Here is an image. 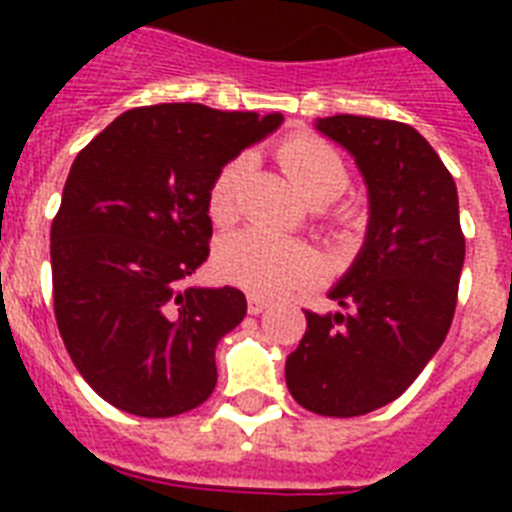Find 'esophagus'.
<instances>
[{
	"instance_id": "1",
	"label": "esophagus",
	"mask_w": 512,
	"mask_h": 512,
	"mask_svg": "<svg viewBox=\"0 0 512 512\" xmlns=\"http://www.w3.org/2000/svg\"><path fill=\"white\" fill-rule=\"evenodd\" d=\"M265 308H268V300L260 295H249L247 297V311L252 313V316H257V313H263Z\"/></svg>"
}]
</instances>
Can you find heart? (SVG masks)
<instances>
[{
	"instance_id": "b5f03b06",
	"label": "heart",
	"mask_w": 512,
	"mask_h": 512,
	"mask_svg": "<svg viewBox=\"0 0 512 512\" xmlns=\"http://www.w3.org/2000/svg\"><path fill=\"white\" fill-rule=\"evenodd\" d=\"M276 162L308 204H327L348 188V167L327 140L313 132H292L276 146ZM249 159L233 156L215 172L207 191V212L217 225L233 223L244 207ZM321 220L335 231L350 233L361 225L356 204L321 207ZM217 268L225 279L260 295H279L311 281L319 271L316 255L300 241L273 239L247 228L228 236L217 249Z\"/></svg>"
}]
</instances>
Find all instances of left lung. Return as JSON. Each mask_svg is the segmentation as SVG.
Listing matches in <instances>:
<instances>
[{
    "label": "left lung",
    "mask_w": 512,
    "mask_h": 512,
    "mask_svg": "<svg viewBox=\"0 0 512 512\" xmlns=\"http://www.w3.org/2000/svg\"><path fill=\"white\" fill-rule=\"evenodd\" d=\"M356 156L369 185V233L329 297L345 313L305 311L287 388L321 417H361L396 401L452 327L465 233L452 172L404 122L337 114L316 124Z\"/></svg>",
    "instance_id": "8db88e82"
}]
</instances>
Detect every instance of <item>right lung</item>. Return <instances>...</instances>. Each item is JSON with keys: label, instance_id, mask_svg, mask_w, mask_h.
Listing matches in <instances>:
<instances>
[{"label": "right lung", "instance_id": "1", "mask_svg": "<svg viewBox=\"0 0 512 512\" xmlns=\"http://www.w3.org/2000/svg\"><path fill=\"white\" fill-rule=\"evenodd\" d=\"M281 114L162 103L124 111L71 164L52 217V305L87 385L138 417H175L217 382L215 348L239 327V289L185 287L209 255L207 191Z\"/></svg>", "mask_w": 512, "mask_h": 512}]
</instances>
